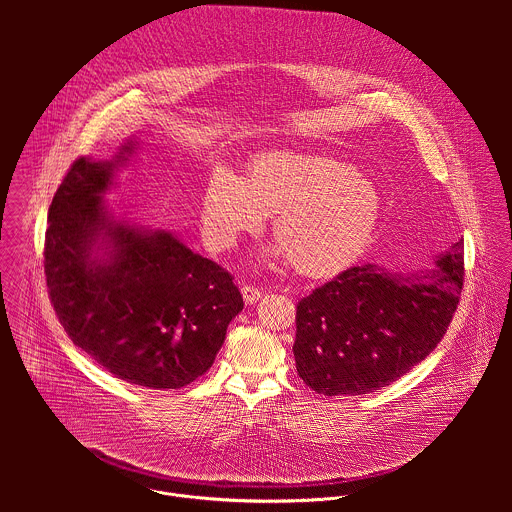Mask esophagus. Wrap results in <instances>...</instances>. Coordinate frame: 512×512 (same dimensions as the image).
Wrapping results in <instances>:
<instances>
[{
  "label": "esophagus",
  "instance_id": "1",
  "mask_svg": "<svg viewBox=\"0 0 512 512\" xmlns=\"http://www.w3.org/2000/svg\"><path fill=\"white\" fill-rule=\"evenodd\" d=\"M242 297H244V301L248 305H252V303H256L262 297V290H258L254 286H242Z\"/></svg>",
  "mask_w": 512,
  "mask_h": 512
}]
</instances>
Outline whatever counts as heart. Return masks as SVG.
<instances>
[{"label":"heart","mask_w":512,"mask_h":512,"mask_svg":"<svg viewBox=\"0 0 512 512\" xmlns=\"http://www.w3.org/2000/svg\"><path fill=\"white\" fill-rule=\"evenodd\" d=\"M382 213L380 193L349 163L323 155L270 153L238 177L217 167L203 191L201 226L205 238L228 248L272 217L280 246L309 276H333L351 266L374 236Z\"/></svg>","instance_id":"1"}]
</instances>
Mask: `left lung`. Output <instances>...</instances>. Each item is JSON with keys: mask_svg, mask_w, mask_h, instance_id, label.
<instances>
[{"mask_svg": "<svg viewBox=\"0 0 512 512\" xmlns=\"http://www.w3.org/2000/svg\"><path fill=\"white\" fill-rule=\"evenodd\" d=\"M463 290V240L434 270L400 274L365 264L297 303L293 357L325 396H359L404 376L443 339Z\"/></svg>", "mask_w": 512, "mask_h": 512, "instance_id": "1", "label": "left lung"}]
</instances>
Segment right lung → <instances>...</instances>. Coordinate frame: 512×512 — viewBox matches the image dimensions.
Listing matches in <instances>:
<instances>
[{"label": "right lung", "instance_id": "obj_1", "mask_svg": "<svg viewBox=\"0 0 512 512\" xmlns=\"http://www.w3.org/2000/svg\"><path fill=\"white\" fill-rule=\"evenodd\" d=\"M76 159L49 207L45 276L74 345L116 378L153 390L203 376L244 301L232 276L167 230L116 219L104 193L134 153Z\"/></svg>", "mask_w": 512, "mask_h": 512}]
</instances>
